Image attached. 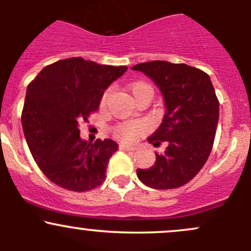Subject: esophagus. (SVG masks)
<instances>
[{
    "label": "esophagus",
    "mask_w": 251,
    "mask_h": 251,
    "mask_svg": "<svg viewBox=\"0 0 251 251\" xmlns=\"http://www.w3.org/2000/svg\"><path fill=\"white\" fill-rule=\"evenodd\" d=\"M119 149H120V151H136V149H137V147L127 146V144L121 143L120 146H119Z\"/></svg>",
    "instance_id": "esophagus-1"
}]
</instances>
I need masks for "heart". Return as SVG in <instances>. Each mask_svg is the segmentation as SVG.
<instances>
[{
    "label": "heart",
    "instance_id": "obj_1",
    "mask_svg": "<svg viewBox=\"0 0 251 251\" xmlns=\"http://www.w3.org/2000/svg\"><path fill=\"white\" fill-rule=\"evenodd\" d=\"M147 88H148V90H151L147 83L136 82L131 86V92H132V95H136V93L140 92V91L147 90ZM107 97H108V92H105L102 97V104H104ZM144 131H146V125L140 123V121H136V123L120 124V125H118L115 128H114V133H115L116 137L124 142H127V143L135 142L138 138V136H141L142 133H144Z\"/></svg>",
    "mask_w": 251,
    "mask_h": 251
}]
</instances>
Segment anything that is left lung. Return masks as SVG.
<instances>
[{"label": "left lung", "instance_id": "8db88e82", "mask_svg": "<svg viewBox=\"0 0 251 251\" xmlns=\"http://www.w3.org/2000/svg\"><path fill=\"white\" fill-rule=\"evenodd\" d=\"M131 69L151 78L164 98L163 121L147 140L153 146L168 142L163 154L155 153L151 168L137 169V177L155 189L183 186L201 170L214 144L220 104L210 76L165 60L140 63Z\"/></svg>", "mask_w": 251, "mask_h": 251}]
</instances>
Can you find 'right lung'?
<instances>
[{"label":"right lung","mask_w":251,"mask_h":251,"mask_svg":"<svg viewBox=\"0 0 251 251\" xmlns=\"http://www.w3.org/2000/svg\"><path fill=\"white\" fill-rule=\"evenodd\" d=\"M126 70L68 58L45 67L27 86L23 131L32 158L53 183L74 192L103 183L118 143L109 138L87 143L78 123L98 109L104 91Z\"/></svg>","instance_id":"right-lung-1"}]
</instances>
